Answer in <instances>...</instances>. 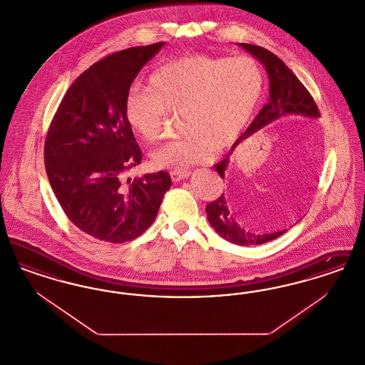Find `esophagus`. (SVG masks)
I'll list each match as a JSON object with an SVG mask.
<instances>
[{"mask_svg": "<svg viewBox=\"0 0 365 365\" xmlns=\"http://www.w3.org/2000/svg\"><path fill=\"white\" fill-rule=\"evenodd\" d=\"M170 176H171V179L174 182H179V180H182V179L189 176V171L187 170H171L170 171Z\"/></svg>", "mask_w": 365, "mask_h": 365, "instance_id": "34e87169", "label": "esophagus"}]
</instances>
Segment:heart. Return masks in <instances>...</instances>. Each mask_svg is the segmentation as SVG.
Returning <instances> with one entry per match:
<instances>
[{
  "instance_id": "1",
  "label": "heart",
  "mask_w": 365,
  "mask_h": 365,
  "mask_svg": "<svg viewBox=\"0 0 365 365\" xmlns=\"http://www.w3.org/2000/svg\"><path fill=\"white\" fill-rule=\"evenodd\" d=\"M150 90L131 88L125 118L148 142L163 138L170 113H179L185 133L152 153L157 168L186 170L225 149L252 119L264 91L259 63L247 56H186L157 70Z\"/></svg>"
}]
</instances>
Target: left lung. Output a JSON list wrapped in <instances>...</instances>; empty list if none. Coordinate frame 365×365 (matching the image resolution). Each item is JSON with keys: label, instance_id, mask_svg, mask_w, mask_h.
I'll return each instance as SVG.
<instances>
[{"label": "left lung", "instance_id": "obj_1", "mask_svg": "<svg viewBox=\"0 0 365 365\" xmlns=\"http://www.w3.org/2000/svg\"><path fill=\"white\" fill-rule=\"evenodd\" d=\"M240 45L247 52L252 53L264 64L267 73L269 76V101L268 104L262 106L256 119L249 125V128L245 131L242 137L237 140V143H240V140L242 138L250 137L268 123L274 122L282 116H287V115H302L308 118L320 116L319 108L314 103L311 93L299 82V79L277 54L257 45H250V43H240ZM234 148L231 149V152L234 150ZM227 164H228V157L215 165V170L222 178H225ZM205 210H207L210 226L213 227L216 232L222 235L226 241L235 245L250 246V245L269 242L272 240H277L287 231V230H282L278 232L261 235V234H255L245 230L234 220L232 215L228 210L226 198L223 194L219 195L215 201L209 202Z\"/></svg>", "mask_w": 365, "mask_h": 365}]
</instances>
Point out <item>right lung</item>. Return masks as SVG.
<instances>
[{
    "label": "right lung",
    "mask_w": 365,
    "mask_h": 365,
    "mask_svg": "<svg viewBox=\"0 0 365 365\" xmlns=\"http://www.w3.org/2000/svg\"><path fill=\"white\" fill-rule=\"evenodd\" d=\"M164 42L112 53L81 73L45 139V167L71 222L105 242L133 241L153 225L171 187L165 171L125 178L142 150L125 118V97Z\"/></svg>",
    "instance_id": "1"
}]
</instances>
